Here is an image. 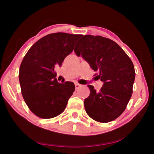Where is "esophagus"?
I'll use <instances>...</instances> for the list:
<instances>
[{
    "mask_svg": "<svg viewBox=\"0 0 154 154\" xmlns=\"http://www.w3.org/2000/svg\"><path fill=\"white\" fill-rule=\"evenodd\" d=\"M75 88H76L77 90L79 89V88L81 86H82V85H81L80 84H79V83H75Z\"/></svg>",
    "mask_w": 154,
    "mask_h": 154,
    "instance_id": "esophagus-1",
    "label": "esophagus"
}]
</instances>
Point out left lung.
Wrapping results in <instances>:
<instances>
[{
  "label": "left lung",
  "instance_id": "obj_1",
  "mask_svg": "<svg viewBox=\"0 0 154 154\" xmlns=\"http://www.w3.org/2000/svg\"><path fill=\"white\" fill-rule=\"evenodd\" d=\"M76 45V55L82 56L98 72L96 77L104 82L98 92L88 85L90 94L84 100L85 111L100 123L113 121L124 111L132 96L133 63L121 47L103 36L82 35Z\"/></svg>",
  "mask_w": 154,
  "mask_h": 154
}]
</instances>
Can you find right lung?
<instances>
[{
	"label": "right lung",
	"mask_w": 154,
	"mask_h": 154,
	"mask_svg": "<svg viewBox=\"0 0 154 154\" xmlns=\"http://www.w3.org/2000/svg\"><path fill=\"white\" fill-rule=\"evenodd\" d=\"M81 36L65 32L49 34L36 41L23 58L19 71L21 92L28 108L38 118L59 116L74 92L72 82L58 83L55 69L62 66Z\"/></svg>",
	"instance_id": "add662e5"
}]
</instances>
